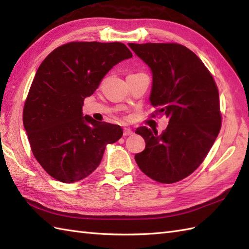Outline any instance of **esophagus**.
Returning a JSON list of instances; mask_svg holds the SVG:
<instances>
[{"label":"esophagus","mask_w":249,"mask_h":249,"mask_svg":"<svg viewBox=\"0 0 249 249\" xmlns=\"http://www.w3.org/2000/svg\"><path fill=\"white\" fill-rule=\"evenodd\" d=\"M132 134H134V131H132L130 128H128V127H125V128L123 129L124 136H131Z\"/></svg>","instance_id":"1"}]
</instances>
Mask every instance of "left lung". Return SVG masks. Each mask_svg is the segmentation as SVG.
Instances as JSON below:
<instances>
[{
  "mask_svg": "<svg viewBox=\"0 0 249 249\" xmlns=\"http://www.w3.org/2000/svg\"><path fill=\"white\" fill-rule=\"evenodd\" d=\"M153 74L151 105L169 125L162 134L145 126L136 134L145 149L136 154L140 170L154 180L173 183L197 169L221 129L218 91L197 56L177 43H128Z\"/></svg>",
  "mask_w": 249,
  "mask_h": 249,
  "instance_id": "obj_1",
  "label": "left lung"
}]
</instances>
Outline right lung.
Instances as JSON below:
<instances>
[{
  "label": "right lung",
  "mask_w": 249,
  "mask_h": 249,
  "mask_svg": "<svg viewBox=\"0 0 249 249\" xmlns=\"http://www.w3.org/2000/svg\"><path fill=\"white\" fill-rule=\"evenodd\" d=\"M131 57L121 42H70L40 65L23 125L35 158L49 175L65 183L82 180L100 165L107 144L123 136L119 125L84 117L83 106L113 66Z\"/></svg>",
  "instance_id": "obj_1"
}]
</instances>
